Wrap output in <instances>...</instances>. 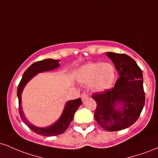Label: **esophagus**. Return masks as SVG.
<instances>
[{
    "label": "esophagus",
    "mask_w": 158,
    "mask_h": 158,
    "mask_svg": "<svg viewBox=\"0 0 158 158\" xmlns=\"http://www.w3.org/2000/svg\"><path fill=\"white\" fill-rule=\"evenodd\" d=\"M88 95L87 94H81V100L83 101V102H84V101H85L87 99H88Z\"/></svg>",
    "instance_id": "esophagus-1"
}]
</instances>
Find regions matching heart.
<instances>
[{
  "label": "heart",
  "instance_id": "1",
  "mask_svg": "<svg viewBox=\"0 0 158 158\" xmlns=\"http://www.w3.org/2000/svg\"><path fill=\"white\" fill-rule=\"evenodd\" d=\"M116 77L114 67L102 61L89 62L79 69L78 81L81 84L90 85L97 90L108 89L113 84Z\"/></svg>",
  "mask_w": 158,
  "mask_h": 158
}]
</instances>
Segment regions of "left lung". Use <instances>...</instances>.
<instances>
[{
	"label": "left lung",
	"mask_w": 158,
	"mask_h": 158,
	"mask_svg": "<svg viewBox=\"0 0 158 158\" xmlns=\"http://www.w3.org/2000/svg\"><path fill=\"white\" fill-rule=\"evenodd\" d=\"M119 77L114 88L92 94L97 102L94 117L108 131L124 129L139 118L145 104L143 73L136 61L123 53L108 52ZM121 108L116 109L117 105Z\"/></svg>",
	"instance_id": "8db88e82"
}]
</instances>
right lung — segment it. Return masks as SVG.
<instances>
[{
    "mask_svg": "<svg viewBox=\"0 0 158 158\" xmlns=\"http://www.w3.org/2000/svg\"><path fill=\"white\" fill-rule=\"evenodd\" d=\"M59 60L48 59L34 62L23 73L22 79H21L19 86H18L17 95L18 98H19V110L21 119L32 131L35 132L36 134L39 135L46 136V137L59 135L66 131L67 128L70 126V123L73 120L74 114L77 111L79 106H81V104L82 103L81 99L80 98H79V99L68 101L64 107V110L62 114H61V117L57 122L54 123L52 126L47 127V128H39V127L32 126L31 123H29V121L26 119L24 114H23L21 106V93H22V90L27 83L34 76L36 75L37 73H41V72L48 71V70H54L55 68H57L59 66Z\"/></svg>",
    "mask_w": 158,
    "mask_h": 158,
    "instance_id": "obj_1",
    "label": "right lung"
}]
</instances>
